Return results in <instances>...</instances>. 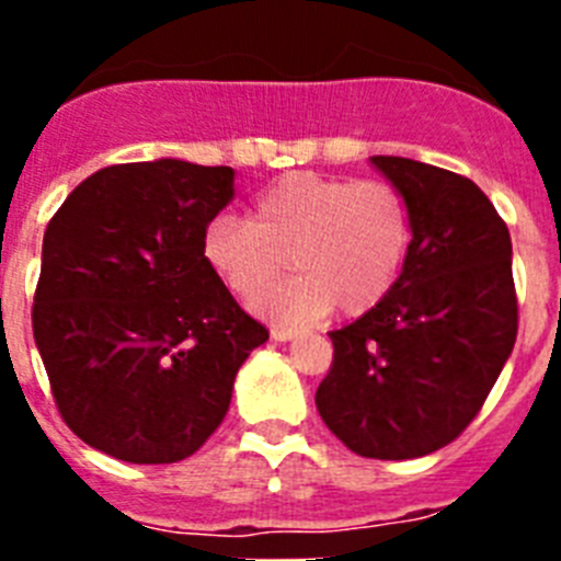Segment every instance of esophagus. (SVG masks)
Returning a JSON list of instances; mask_svg holds the SVG:
<instances>
[{"label":"esophagus","mask_w":561,"mask_h":561,"mask_svg":"<svg viewBox=\"0 0 561 561\" xmlns=\"http://www.w3.org/2000/svg\"><path fill=\"white\" fill-rule=\"evenodd\" d=\"M270 334L275 342H286V340H295L297 329H289V325H272Z\"/></svg>","instance_id":"obj_1"}]
</instances>
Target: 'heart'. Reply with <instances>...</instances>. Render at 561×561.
<instances>
[{
    "label": "heart",
    "mask_w": 561,
    "mask_h": 561,
    "mask_svg": "<svg viewBox=\"0 0 561 561\" xmlns=\"http://www.w3.org/2000/svg\"><path fill=\"white\" fill-rule=\"evenodd\" d=\"M413 238L408 199L390 182L295 171L272 182L252 216L219 213L205 227L210 270L241 297L288 268L295 282L252 300L275 323H306L340 306L356 317L390 295Z\"/></svg>",
    "instance_id": "b5f03b06"
}]
</instances>
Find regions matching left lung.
Masks as SVG:
<instances>
[{
	"instance_id": "obj_1",
	"label": "left lung",
	"mask_w": 561,
	"mask_h": 561,
	"mask_svg": "<svg viewBox=\"0 0 561 561\" xmlns=\"http://www.w3.org/2000/svg\"><path fill=\"white\" fill-rule=\"evenodd\" d=\"M370 165L408 199L413 238L376 309L331 331L317 410L362 458L408 460L458 438L517 340L512 236L472 180L404 157Z\"/></svg>"
}]
</instances>
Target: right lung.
<instances>
[{"label": "right lung", "mask_w": 561, "mask_h": 561, "mask_svg": "<svg viewBox=\"0 0 561 561\" xmlns=\"http://www.w3.org/2000/svg\"><path fill=\"white\" fill-rule=\"evenodd\" d=\"M232 182L227 165H108L49 219L33 336L58 413L89 447L128 463L185 460L270 340L202 252Z\"/></svg>", "instance_id": "1"}]
</instances>
